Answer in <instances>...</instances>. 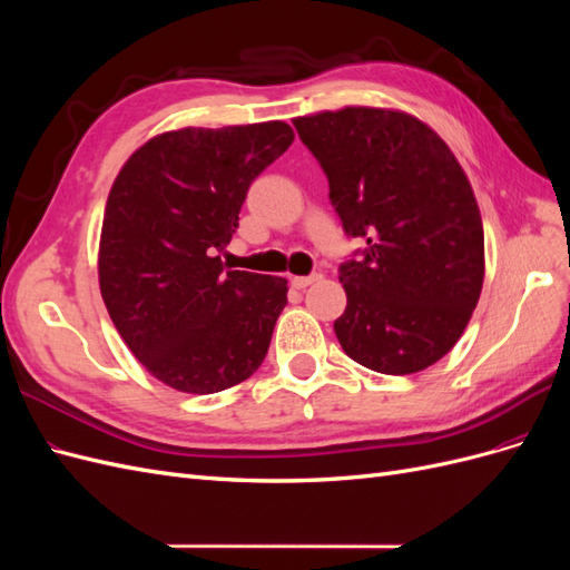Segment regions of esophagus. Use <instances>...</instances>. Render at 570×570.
I'll return each mask as SVG.
<instances>
[{
	"mask_svg": "<svg viewBox=\"0 0 570 570\" xmlns=\"http://www.w3.org/2000/svg\"><path fill=\"white\" fill-rule=\"evenodd\" d=\"M316 281H318V275H295V278H292L289 283H292V287L304 289V287H308L312 283H316Z\"/></svg>",
	"mask_w": 570,
	"mask_h": 570,
	"instance_id": "1",
	"label": "esophagus"
}]
</instances>
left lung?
Returning <instances> with one entry per match:
<instances>
[{
	"mask_svg": "<svg viewBox=\"0 0 570 570\" xmlns=\"http://www.w3.org/2000/svg\"><path fill=\"white\" fill-rule=\"evenodd\" d=\"M292 124L325 170L344 233L366 243L340 266L342 350L387 375L433 366L463 335L485 278L482 218L461 164L404 111L344 107Z\"/></svg>",
	"mask_w": 570,
	"mask_h": 570,
	"instance_id": "left-lung-1",
	"label": "left lung"
}]
</instances>
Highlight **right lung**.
I'll return each instance as SVG.
<instances>
[{"label": "right lung", "instance_id": "right-lung-1", "mask_svg": "<svg viewBox=\"0 0 570 570\" xmlns=\"http://www.w3.org/2000/svg\"><path fill=\"white\" fill-rule=\"evenodd\" d=\"M295 140L283 120L180 128L118 170L99 237V289L137 361L189 394L228 390L262 366L287 281L226 271L252 180Z\"/></svg>", "mask_w": 570, "mask_h": 570}]
</instances>
